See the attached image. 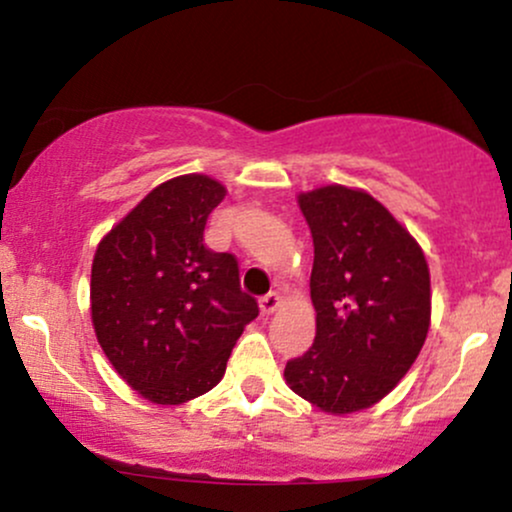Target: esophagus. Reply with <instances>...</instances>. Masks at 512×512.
Returning a JSON list of instances; mask_svg holds the SVG:
<instances>
[{"mask_svg":"<svg viewBox=\"0 0 512 512\" xmlns=\"http://www.w3.org/2000/svg\"><path fill=\"white\" fill-rule=\"evenodd\" d=\"M281 303H284V298L279 296V293H267V296L260 298V310L262 315H272L276 310L281 308Z\"/></svg>","mask_w":512,"mask_h":512,"instance_id":"obj_1","label":"esophagus"}]
</instances>
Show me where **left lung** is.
Wrapping results in <instances>:
<instances>
[{
	"label": "left lung",
	"mask_w": 512,
	"mask_h": 512,
	"mask_svg": "<svg viewBox=\"0 0 512 512\" xmlns=\"http://www.w3.org/2000/svg\"><path fill=\"white\" fill-rule=\"evenodd\" d=\"M313 233L315 342L286 363V385L325 414L370 409L395 390L431 327V274L407 228L366 190L298 195Z\"/></svg>",
	"instance_id": "left-lung-1"
}]
</instances>
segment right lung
Returning a JSON list of instances; mask_svg holds the SVG:
<instances>
[{
	"instance_id": "obj_1",
	"label": "right lung",
	"mask_w": 512,
	"mask_h": 512,
	"mask_svg": "<svg viewBox=\"0 0 512 512\" xmlns=\"http://www.w3.org/2000/svg\"><path fill=\"white\" fill-rule=\"evenodd\" d=\"M226 197L202 173L170 178L98 243L91 322L125 383L154 404L190 402L219 385L257 301L240 291L238 260L204 245Z\"/></svg>"
}]
</instances>
